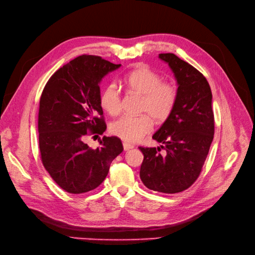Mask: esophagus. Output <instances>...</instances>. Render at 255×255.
<instances>
[{
	"label": "esophagus",
	"instance_id": "obj_1",
	"mask_svg": "<svg viewBox=\"0 0 255 255\" xmlns=\"http://www.w3.org/2000/svg\"><path fill=\"white\" fill-rule=\"evenodd\" d=\"M131 148H134V145L130 144V143H127V142L124 143V149L125 150H129Z\"/></svg>",
	"mask_w": 255,
	"mask_h": 255
}]
</instances>
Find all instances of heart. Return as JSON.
Segmentation results:
<instances>
[{"label":"heart","mask_w":255,"mask_h":255,"mask_svg":"<svg viewBox=\"0 0 255 255\" xmlns=\"http://www.w3.org/2000/svg\"><path fill=\"white\" fill-rule=\"evenodd\" d=\"M128 89L142 96L140 116L125 115L111 125V132L125 141L136 142L152 129L151 118L163 123L173 112L177 102V89L171 82H165L157 72L146 66H138L126 77ZM100 104L112 116L120 113L123 98L117 85L111 83L104 88Z\"/></svg>","instance_id":"obj_1"}]
</instances>
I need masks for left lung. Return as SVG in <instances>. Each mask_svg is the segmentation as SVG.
I'll return each mask as SVG.
<instances>
[{
	"instance_id": "8db88e82",
	"label": "left lung",
	"mask_w": 255,
	"mask_h": 255,
	"mask_svg": "<svg viewBox=\"0 0 255 255\" xmlns=\"http://www.w3.org/2000/svg\"><path fill=\"white\" fill-rule=\"evenodd\" d=\"M159 58L173 71L177 102L171 115L152 136L160 147H139L144 159L142 183L150 190L174 194L191 187L207 159L215 132L212 91L204 76L174 54ZM163 148L165 153H159Z\"/></svg>"
}]
</instances>
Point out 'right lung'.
<instances>
[{
    "instance_id": "right-lung-1",
    "label": "right lung",
    "mask_w": 255,
    "mask_h": 255,
    "mask_svg": "<svg viewBox=\"0 0 255 255\" xmlns=\"http://www.w3.org/2000/svg\"><path fill=\"white\" fill-rule=\"evenodd\" d=\"M121 64L82 55L59 68L42 91L38 132L41 161L55 183L71 194L98 188L124 146L117 137L100 139L91 148L84 142L107 128L100 104V83Z\"/></svg>"
}]
</instances>
